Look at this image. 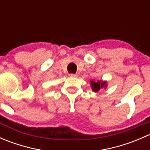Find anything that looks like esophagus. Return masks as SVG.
Returning <instances> with one entry per match:
<instances>
[{"label":"esophagus","instance_id":"34e87169","mask_svg":"<svg viewBox=\"0 0 150 150\" xmlns=\"http://www.w3.org/2000/svg\"><path fill=\"white\" fill-rule=\"evenodd\" d=\"M69 77H73V78H75V77L78 76V75H77V74L70 73V74H69Z\"/></svg>","mask_w":150,"mask_h":150}]
</instances>
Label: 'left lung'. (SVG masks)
I'll list each match as a JSON object with an SVG mask.
<instances>
[{
  "mask_svg": "<svg viewBox=\"0 0 150 150\" xmlns=\"http://www.w3.org/2000/svg\"><path fill=\"white\" fill-rule=\"evenodd\" d=\"M106 86V82L102 83V82H99V81H97V82H94V81H92L91 82V87L93 88V91L96 92L102 88L103 86Z\"/></svg>",
  "mask_w": 150,
  "mask_h": 150,
  "instance_id": "obj_1",
  "label": "left lung"
}]
</instances>
